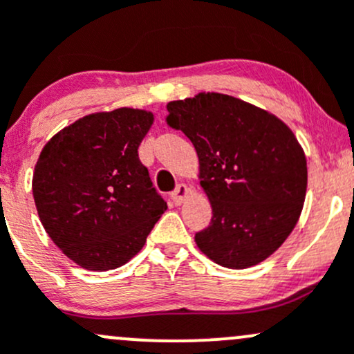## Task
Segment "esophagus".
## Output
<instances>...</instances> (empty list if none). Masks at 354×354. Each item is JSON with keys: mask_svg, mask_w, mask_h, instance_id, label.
<instances>
[{"mask_svg": "<svg viewBox=\"0 0 354 354\" xmlns=\"http://www.w3.org/2000/svg\"><path fill=\"white\" fill-rule=\"evenodd\" d=\"M188 195H190V188H188L187 185H178L176 190L171 194V200H173L174 205H181V203L187 200Z\"/></svg>", "mask_w": 354, "mask_h": 354, "instance_id": "esophagus-1", "label": "esophagus"}]
</instances>
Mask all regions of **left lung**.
<instances>
[{"label":"left lung","mask_w":354,"mask_h":354,"mask_svg":"<svg viewBox=\"0 0 354 354\" xmlns=\"http://www.w3.org/2000/svg\"><path fill=\"white\" fill-rule=\"evenodd\" d=\"M167 124L197 151L212 219L195 234L200 252L227 269L272 255L298 223L306 159L279 118L241 99L200 92L167 104Z\"/></svg>","instance_id":"left-lung-1"}]
</instances>
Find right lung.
I'll return each mask as SVG.
<instances>
[{
  "mask_svg": "<svg viewBox=\"0 0 354 354\" xmlns=\"http://www.w3.org/2000/svg\"><path fill=\"white\" fill-rule=\"evenodd\" d=\"M149 111L94 113L42 149L32 178L39 219L55 245L87 270L127 263L167 209L138 159Z\"/></svg>",
  "mask_w": 354,
  "mask_h": 354,
  "instance_id": "right-lung-1",
  "label": "right lung"
}]
</instances>
